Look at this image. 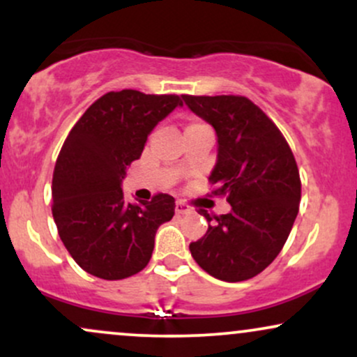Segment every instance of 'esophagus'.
Listing matches in <instances>:
<instances>
[{
	"instance_id": "34e87169",
	"label": "esophagus",
	"mask_w": 357,
	"mask_h": 357,
	"mask_svg": "<svg viewBox=\"0 0 357 357\" xmlns=\"http://www.w3.org/2000/svg\"><path fill=\"white\" fill-rule=\"evenodd\" d=\"M176 213H178V215H188V213H191V206H188L186 203H183V202H178L176 203Z\"/></svg>"
}]
</instances>
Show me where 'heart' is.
<instances>
[{"instance_id":"obj_1","label":"heart","mask_w":357,"mask_h":357,"mask_svg":"<svg viewBox=\"0 0 357 357\" xmlns=\"http://www.w3.org/2000/svg\"><path fill=\"white\" fill-rule=\"evenodd\" d=\"M199 126H204V124H199V122H192V124L186 127V129H190V127H199Z\"/></svg>"}]
</instances>
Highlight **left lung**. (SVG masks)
Here are the masks:
<instances>
[{"mask_svg":"<svg viewBox=\"0 0 357 357\" xmlns=\"http://www.w3.org/2000/svg\"><path fill=\"white\" fill-rule=\"evenodd\" d=\"M184 104L218 137L210 183L227 195L231 211L211 216L203 238L192 241L196 264L218 280L258 275L285 245L301 203V176L285 137L265 112L241 96H183Z\"/></svg>","mask_w":357,"mask_h":357,"instance_id":"1","label":"left lung"}]
</instances>
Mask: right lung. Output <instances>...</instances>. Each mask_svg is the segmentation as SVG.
<instances>
[{"instance_id":"add662e5","label":"right lung","mask_w":357,"mask_h":357,"mask_svg":"<svg viewBox=\"0 0 357 357\" xmlns=\"http://www.w3.org/2000/svg\"><path fill=\"white\" fill-rule=\"evenodd\" d=\"M178 105V96L109 92L65 139L53 171L52 213L65 248L90 275H136L149 264L158 228L174 216L173 196L127 203L121 186L147 136Z\"/></svg>"}]
</instances>
